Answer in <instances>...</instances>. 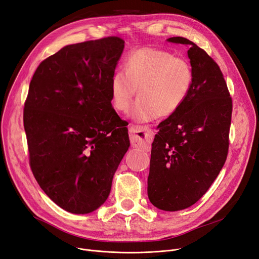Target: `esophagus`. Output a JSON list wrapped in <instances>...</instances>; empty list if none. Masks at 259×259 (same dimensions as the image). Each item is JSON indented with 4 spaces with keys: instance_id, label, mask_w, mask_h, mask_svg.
Here are the masks:
<instances>
[{
    "instance_id": "1",
    "label": "esophagus",
    "mask_w": 259,
    "mask_h": 259,
    "mask_svg": "<svg viewBox=\"0 0 259 259\" xmlns=\"http://www.w3.org/2000/svg\"><path fill=\"white\" fill-rule=\"evenodd\" d=\"M131 143L134 146H142L146 143H149L153 138V132L149 127L142 126H131L129 128Z\"/></svg>"
}]
</instances>
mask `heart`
Listing matches in <instances>:
<instances>
[{
  "label": "heart",
  "instance_id": "b5f03b06",
  "mask_svg": "<svg viewBox=\"0 0 259 259\" xmlns=\"http://www.w3.org/2000/svg\"><path fill=\"white\" fill-rule=\"evenodd\" d=\"M123 71L111 78V105L119 113H126L138 89L139 98L130 113L138 122L175 114L185 103L194 84L190 63L161 49L134 51L123 62Z\"/></svg>",
  "mask_w": 259,
  "mask_h": 259
}]
</instances>
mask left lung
<instances>
[{"mask_svg":"<svg viewBox=\"0 0 259 259\" xmlns=\"http://www.w3.org/2000/svg\"><path fill=\"white\" fill-rule=\"evenodd\" d=\"M194 72V84L183 106L157 126L152 143L148 198L162 210L195 204L218 177L229 151L232 98L218 64L183 37Z\"/></svg>","mask_w":259,"mask_h":259,"instance_id":"1","label":"left lung"}]
</instances>
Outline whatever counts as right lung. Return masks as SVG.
<instances>
[{
	"label": "right lung",
	"instance_id": "obj_1",
	"mask_svg": "<svg viewBox=\"0 0 259 259\" xmlns=\"http://www.w3.org/2000/svg\"><path fill=\"white\" fill-rule=\"evenodd\" d=\"M125 47L118 37L71 44L43 60L24 105L29 165L38 184L66 211L105 203L130 141L111 105L110 83Z\"/></svg>",
	"mask_w": 259,
	"mask_h": 259
}]
</instances>
